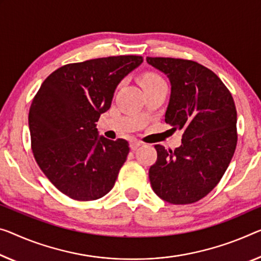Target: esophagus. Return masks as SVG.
<instances>
[{"instance_id":"esophagus-1","label":"esophagus","mask_w":261,"mask_h":261,"mask_svg":"<svg viewBox=\"0 0 261 261\" xmlns=\"http://www.w3.org/2000/svg\"><path fill=\"white\" fill-rule=\"evenodd\" d=\"M141 144H142V142L138 141V140H132V141L129 142V147H130L132 150H135V149H138V148L141 146Z\"/></svg>"}]
</instances>
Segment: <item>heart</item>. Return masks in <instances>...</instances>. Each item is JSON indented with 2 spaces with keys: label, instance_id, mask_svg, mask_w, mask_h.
Returning <instances> with one entry per match:
<instances>
[{
  "label": "heart",
  "instance_id": "obj_1",
  "mask_svg": "<svg viewBox=\"0 0 261 261\" xmlns=\"http://www.w3.org/2000/svg\"><path fill=\"white\" fill-rule=\"evenodd\" d=\"M161 82H163V79L160 77L159 74L153 73V72H148V73H144L141 77V80H140V83H141L142 87L154 85V84H158V83H161Z\"/></svg>",
  "mask_w": 261,
  "mask_h": 261
}]
</instances>
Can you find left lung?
<instances>
[{
	"label": "left lung",
	"instance_id": "left-lung-1",
	"mask_svg": "<svg viewBox=\"0 0 261 261\" xmlns=\"http://www.w3.org/2000/svg\"><path fill=\"white\" fill-rule=\"evenodd\" d=\"M169 79L171 91L164 121L183 130L174 151L155 146L149 168L151 188L171 204L195 203L217 186L237 146L233 98L211 70L192 61L147 57Z\"/></svg>",
	"mask_w": 261,
	"mask_h": 261
}]
</instances>
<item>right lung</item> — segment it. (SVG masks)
<instances>
[{"mask_svg": "<svg viewBox=\"0 0 261 261\" xmlns=\"http://www.w3.org/2000/svg\"><path fill=\"white\" fill-rule=\"evenodd\" d=\"M142 62L141 56H117L62 66L44 80L31 102L36 162L70 198L94 200L114 187L129 144L99 135L95 122L110 110L121 80Z\"/></svg>", "mask_w": 261, "mask_h": 261, "instance_id": "1", "label": "right lung"}]
</instances>
